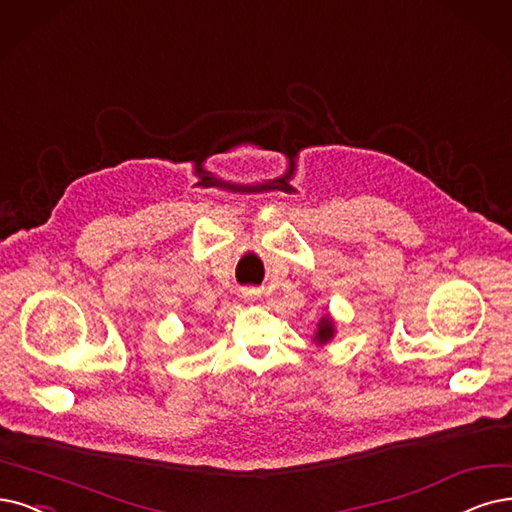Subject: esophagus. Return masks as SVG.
Here are the masks:
<instances>
[{
  "mask_svg": "<svg viewBox=\"0 0 512 512\" xmlns=\"http://www.w3.org/2000/svg\"><path fill=\"white\" fill-rule=\"evenodd\" d=\"M259 297H261L259 289H242V299L249 301V304H253V301H257Z\"/></svg>",
  "mask_w": 512,
  "mask_h": 512,
  "instance_id": "1",
  "label": "esophagus"
}]
</instances>
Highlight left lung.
Masks as SVG:
<instances>
[{
    "mask_svg": "<svg viewBox=\"0 0 512 512\" xmlns=\"http://www.w3.org/2000/svg\"><path fill=\"white\" fill-rule=\"evenodd\" d=\"M333 335H335V325H333V320L325 314L323 318L318 320V327H316V333H314V342L318 346H325V344L331 342Z\"/></svg>",
    "mask_w": 512,
    "mask_h": 512,
    "instance_id": "obj_1",
    "label": "left lung"
}]
</instances>
